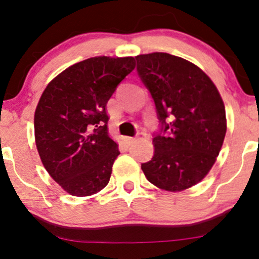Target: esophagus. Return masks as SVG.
Masks as SVG:
<instances>
[{"instance_id": "34e87169", "label": "esophagus", "mask_w": 259, "mask_h": 259, "mask_svg": "<svg viewBox=\"0 0 259 259\" xmlns=\"http://www.w3.org/2000/svg\"><path fill=\"white\" fill-rule=\"evenodd\" d=\"M124 141H125L127 145H133L134 142L136 141V138H130V136H126V138H124Z\"/></svg>"}]
</instances>
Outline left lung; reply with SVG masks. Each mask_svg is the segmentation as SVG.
Wrapping results in <instances>:
<instances>
[{
	"instance_id": "1",
	"label": "left lung",
	"mask_w": 259,
	"mask_h": 259,
	"mask_svg": "<svg viewBox=\"0 0 259 259\" xmlns=\"http://www.w3.org/2000/svg\"><path fill=\"white\" fill-rule=\"evenodd\" d=\"M135 58L162 124L153 138L152 159L141 169L154 186L183 191L206 177L221 152L227 133L224 102L209 76L186 59L164 52Z\"/></svg>"
}]
</instances>
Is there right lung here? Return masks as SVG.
<instances>
[{
  "instance_id": "right-lung-1",
  "label": "right lung",
  "mask_w": 259,
  "mask_h": 259,
  "mask_svg": "<svg viewBox=\"0 0 259 259\" xmlns=\"http://www.w3.org/2000/svg\"><path fill=\"white\" fill-rule=\"evenodd\" d=\"M134 68V57L88 58L58 74L41 95L34 117L37 152L68 194L91 196L108 184L120 152L108 135L106 106Z\"/></svg>"
}]
</instances>
